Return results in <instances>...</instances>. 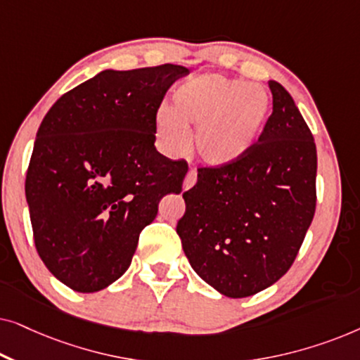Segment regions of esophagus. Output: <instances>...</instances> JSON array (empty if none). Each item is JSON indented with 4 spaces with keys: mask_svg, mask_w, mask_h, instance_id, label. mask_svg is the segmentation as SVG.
<instances>
[{
    "mask_svg": "<svg viewBox=\"0 0 360 360\" xmlns=\"http://www.w3.org/2000/svg\"><path fill=\"white\" fill-rule=\"evenodd\" d=\"M196 184V172L191 169L188 174H186V176H185V180H184V188L185 190H190L191 186H193Z\"/></svg>",
    "mask_w": 360,
    "mask_h": 360,
    "instance_id": "esophagus-1",
    "label": "esophagus"
}]
</instances>
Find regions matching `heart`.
I'll return each instance as SVG.
<instances>
[{
  "label": "heart",
  "mask_w": 360,
  "mask_h": 360,
  "mask_svg": "<svg viewBox=\"0 0 360 360\" xmlns=\"http://www.w3.org/2000/svg\"><path fill=\"white\" fill-rule=\"evenodd\" d=\"M270 111L267 91L226 75H198L175 88L172 110L160 106L155 131L162 147L179 154L188 144L186 127L196 126L193 144L206 164L224 167L257 142Z\"/></svg>",
  "instance_id": "b5f03b06"
}]
</instances>
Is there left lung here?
<instances>
[{
	"mask_svg": "<svg viewBox=\"0 0 360 360\" xmlns=\"http://www.w3.org/2000/svg\"><path fill=\"white\" fill-rule=\"evenodd\" d=\"M272 115L234 164L201 167L176 224L184 252L229 298L262 292L292 267L316 210V144L293 98L270 80Z\"/></svg>",
	"mask_w": 360,
	"mask_h": 360,
	"instance_id": "8db88e82",
	"label": "left lung"
}]
</instances>
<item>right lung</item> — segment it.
<instances>
[{
  "instance_id": "right-lung-1",
  "label": "right lung",
  "mask_w": 360,
  "mask_h": 360,
  "mask_svg": "<svg viewBox=\"0 0 360 360\" xmlns=\"http://www.w3.org/2000/svg\"><path fill=\"white\" fill-rule=\"evenodd\" d=\"M188 68L103 70L67 91L39 126L26 175L34 244L53 277L80 293L129 269L159 201L188 172L155 149V115Z\"/></svg>"
}]
</instances>
